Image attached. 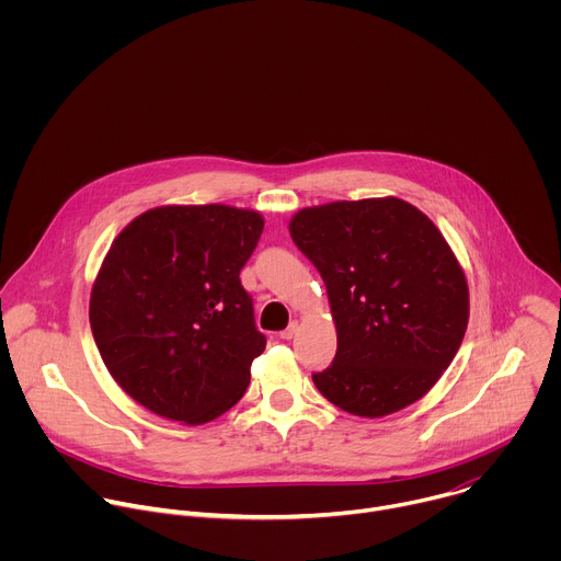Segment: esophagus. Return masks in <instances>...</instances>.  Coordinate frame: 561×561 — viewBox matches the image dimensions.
Listing matches in <instances>:
<instances>
[{"label":"esophagus","mask_w":561,"mask_h":561,"mask_svg":"<svg viewBox=\"0 0 561 561\" xmlns=\"http://www.w3.org/2000/svg\"><path fill=\"white\" fill-rule=\"evenodd\" d=\"M297 333H299V324H297V322H290L288 329L279 333V337H282V340H293Z\"/></svg>","instance_id":"1"}]
</instances>
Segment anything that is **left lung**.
<instances>
[{
    "mask_svg": "<svg viewBox=\"0 0 561 561\" xmlns=\"http://www.w3.org/2000/svg\"><path fill=\"white\" fill-rule=\"evenodd\" d=\"M329 293L337 353L312 381L331 404L383 417L422 399L468 327V282L439 228L399 197L301 208L288 224Z\"/></svg>",
    "mask_w": 561,
    "mask_h": 561,
    "instance_id": "left-lung-1",
    "label": "left lung"
}]
</instances>
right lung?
Segmentation results:
<instances>
[{
    "label": "right lung",
    "mask_w": 561,
    "mask_h": 561,
    "mask_svg": "<svg viewBox=\"0 0 561 561\" xmlns=\"http://www.w3.org/2000/svg\"><path fill=\"white\" fill-rule=\"evenodd\" d=\"M262 230L251 208L169 204L115 237L89 319L111 377L150 413L199 426L244 397L266 337L239 271Z\"/></svg>",
    "instance_id": "1"
}]
</instances>
